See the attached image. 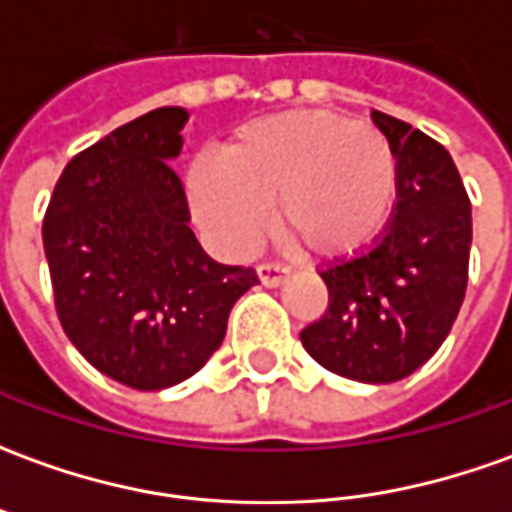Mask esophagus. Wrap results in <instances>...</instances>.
<instances>
[{
	"label": "esophagus",
	"mask_w": 512,
	"mask_h": 512,
	"mask_svg": "<svg viewBox=\"0 0 512 512\" xmlns=\"http://www.w3.org/2000/svg\"><path fill=\"white\" fill-rule=\"evenodd\" d=\"M288 274L290 268L279 266V263H263V266L257 268V277H260V282H263L266 288H277V285H282Z\"/></svg>",
	"instance_id": "1"
}]
</instances>
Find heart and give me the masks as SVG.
Masks as SVG:
<instances>
[{
    "mask_svg": "<svg viewBox=\"0 0 512 512\" xmlns=\"http://www.w3.org/2000/svg\"><path fill=\"white\" fill-rule=\"evenodd\" d=\"M397 161L373 126L323 109H299L244 126L222 161L189 169L194 213L224 252H244L266 230L318 260L362 252L389 219Z\"/></svg>",
    "mask_w": 512,
    "mask_h": 512,
    "instance_id": "obj_1",
    "label": "heart"
}]
</instances>
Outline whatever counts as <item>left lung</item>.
<instances>
[{
  "label": "left lung",
  "mask_w": 512,
  "mask_h": 512,
  "mask_svg": "<svg viewBox=\"0 0 512 512\" xmlns=\"http://www.w3.org/2000/svg\"><path fill=\"white\" fill-rule=\"evenodd\" d=\"M373 123L397 161V200L376 244L323 268L329 307L301 332L307 354L337 376L392 384L447 340L472 249V202L444 147L384 112Z\"/></svg>",
  "instance_id": "1"
}]
</instances>
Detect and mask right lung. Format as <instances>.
Wrapping results in <instances>:
<instances>
[{
    "label": "right lung",
    "instance_id": "obj_1",
    "mask_svg": "<svg viewBox=\"0 0 512 512\" xmlns=\"http://www.w3.org/2000/svg\"><path fill=\"white\" fill-rule=\"evenodd\" d=\"M189 112L161 106L68 161L43 216L54 307L104 376L142 392L200 370L222 345L255 268L224 266L191 233L169 167Z\"/></svg>",
    "mask_w": 512,
    "mask_h": 512
}]
</instances>
